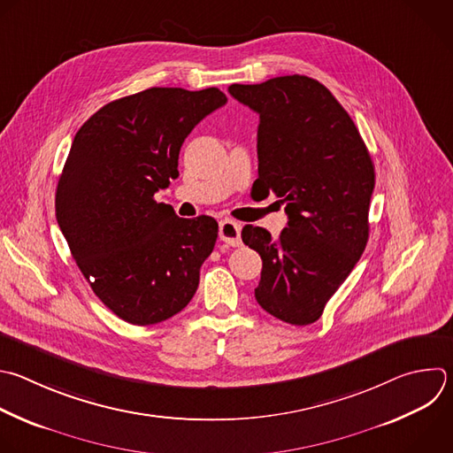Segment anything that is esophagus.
Listing matches in <instances>:
<instances>
[{"label":"esophagus","mask_w":453,"mask_h":453,"mask_svg":"<svg viewBox=\"0 0 453 453\" xmlns=\"http://www.w3.org/2000/svg\"><path fill=\"white\" fill-rule=\"evenodd\" d=\"M240 224L233 222V220H222L219 226V236L222 242H226L231 247H238L242 245V236H240Z\"/></svg>","instance_id":"1"}]
</instances>
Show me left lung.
<instances>
[{
	"instance_id": "8db88e82",
	"label": "left lung",
	"mask_w": 453,
	"mask_h": 453,
	"mask_svg": "<svg viewBox=\"0 0 453 453\" xmlns=\"http://www.w3.org/2000/svg\"><path fill=\"white\" fill-rule=\"evenodd\" d=\"M229 94L259 113L252 194L273 192L288 215L277 240L263 227L242 231L263 259L256 300L286 324H313L366 247L373 162L347 110L313 78L234 83Z\"/></svg>"
}]
</instances>
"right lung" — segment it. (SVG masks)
<instances>
[{"label":"right lung","mask_w":453,"mask_h":453,"mask_svg":"<svg viewBox=\"0 0 453 453\" xmlns=\"http://www.w3.org/2000/svg\"><path fill=\"white\" fill-rule=\"evenodd\" d=\"M227 97L219 88L153 87L97 110L58 178L62 234L101 303L133 326L164 322L192 300L219 224L180 219L155 194L180 176L190 131Z\"/></svg>","instance_id":"1"}]
</instances>
